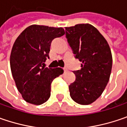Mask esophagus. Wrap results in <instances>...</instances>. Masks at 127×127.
<instances>
[{
  "instance_id": "esophagus-1",
  "label": "esophagus",
  "mask_w": 127,
  "mask_h": 127,
  "mask_svg": "<svg viewBox=\"0 0 127 127\" xmlns=\"http://www.w3.org/2000/svg\"><path fill=\"white\" fill-rule=\"evenodd\" d=\"M67 71H68L67 68V67H64V72H66Z\"/></svg>"
}]
</instances>
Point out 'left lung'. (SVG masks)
<instances>
[{
  "mask_svg": "<svg viewBox=\"0 0 127 127\" xmlns=\"http://www.w3.org/2000/svg\"><path fill=\"white\" fill-rule=\"evenodd\" d=\"M66 37L75 58L82 62L74 71L76 80L69 86L74 102L87 105L101 96L107 85L112 67V55L106 39L89 23L66 27Z\"/></svg>",
  "mask_w": 127,
  "mask_h": 127,
  "instance_id": "left-lung-1",
  "label": "left lung"
}]
</instances>
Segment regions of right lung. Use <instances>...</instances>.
<instances>
[{"instance_id": "add662e5", "label": "right lung", "mask_w": 127, "mask_h": 127, "mask_svg": "<svg viewBox=\"0 0 127 127\" xmlns=\"http://www.w3.org/2000/svg\"><path fill=\"white\" fill-rule=\"evenodd\" d=\"M63 28L32 25L14 42L10 64L16 87L23 99L40 105L50 96L51 83L63 73L60 67H45L53 40L64 35Z\"/></svg>"}]
</instances>
